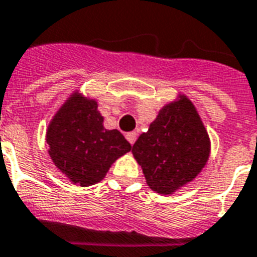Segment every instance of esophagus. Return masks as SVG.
<instances>
[{
    "mask_svg": "<svg viewBox=\"0 0 257 257\" xmlns=\"http://www.w3.org/2000/svg\"><path fill=\"white\" fill-rule=\"evenodd\" d=\"M125 137H126V140L129 141V143H131V144H135V141H136V139H137V133L136 132H129V133H126V135H125Z\"/></svg>",
    "mask_w": 257,
    "mask_h": 257,
    "instance_id": "esophagus-1",
    "label": "esophagus"
}]
</instances>
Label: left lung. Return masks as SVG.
<instances>
[{
	"label": "left lung",
	"mask_w": 257,
	"mask_h": 257,
	"mask_svg": "<svg viewBox=\"0 0 257 257\" xmlns=\"http://www.w3.org/2000/svg\"><path fill=\"white\" fill-rule=\"evenodd\" d=\"M211 141L195 105L185 96L159 112L132 148L147 184L160 195H171L192 181L207 164Z\"/></svg>",
	"instance_id": "1"
}]
</instances>
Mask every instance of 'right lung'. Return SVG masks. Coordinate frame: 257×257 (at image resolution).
Returning <instances> with one entry per match:
<instances>
[{
    "label": "right lung",
    "mask_w": 257,
    "mask_h": 257,
    "mask_svg": "<svg viewBox=\"0 0 257 257\" xmlns=\"http://www.w3.org/2000/svg\"><path fill=\"white\" fill-rule=\"evenodd\" d=\"M46 143L54 165L81 187L101 181L110 165L132 149L117 129L104 128L96 101L77 92L52 118Z\"/></svg>",
    "instance_id": "right-lung-1"
}]
</instances>
